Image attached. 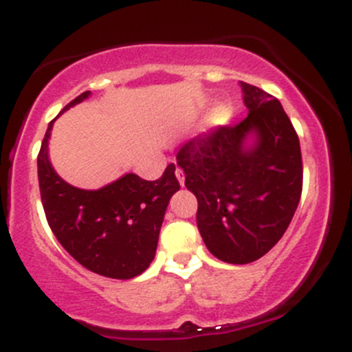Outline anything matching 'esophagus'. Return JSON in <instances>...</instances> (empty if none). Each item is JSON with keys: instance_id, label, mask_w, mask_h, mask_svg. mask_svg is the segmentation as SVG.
Masks as SVG:
<instances>
[{"instance_id": "1", "label": "esophagus", "mask_w": 352, "mask_h": 352, "mask_svg": "<svg viewBox=\"0 0 352 352\" xmlns=\"http://www.w3.org/2000/svg\"><path fill=\"white\" fill-rule=\"evenodd\" d=\"M175 177H177V180H179V184L182 185V187H184V185H185V173H184V170H182L180 167H177Z\"/></svg>"}]
</instances>
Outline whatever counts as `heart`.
Instances as JSON below:
<instances>
[{
  "label": "heart",
  "mask_w": 352,
  "mask_h": 352,
  "mask_svg": "<svg viewBox=\"0 0 352 352\" xmlns=\"http://www.w3.org/2000/svg\"><path fill=\"white\" fill-rule=\"evenodd\" d=\"M233 116V106L230 100H217L210 111L205 114L204 119V131L212 132V131H218V129L225 127L230 120H232Z\"/></svg>",
  "instance_id": "obj_1"
}]
</instances>
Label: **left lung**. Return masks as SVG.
I'll return each instance as SVG.
<instances>
[{
	"instance_id": "left-lung-1",
	"label": "left lung",
	"mask_w": 352,
	"mask_h": 352,
	"mask_svg": "<svg viewBox=\"0 0 352 352\" xmlns=\"http://www.w3.org/2000/svg\"><path fill=\"white\" fill-rule=\"evenodd\" d=\"M248 117L195 137L177 153L199 201L197 227L208 252L232 265L266 254L285 235L300 204V139L280 100L240 82Z\"/></svg>"
}]
</instances>
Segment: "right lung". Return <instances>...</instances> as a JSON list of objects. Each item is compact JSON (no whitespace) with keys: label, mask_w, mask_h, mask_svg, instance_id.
Segmentation results:
<instances>
[{"label":"right lung","mask_w":352,"mask_h":352,"mask_svg":"<svg viewBox=\"0 0 352 352\" xmlns=\"http://www.w3.org/2000/svg\"><path fill=\"white\" fill-rule=\"evenodd\" d=\"M89 96L91 91L82 92L60 114ZM54 120L47 125L38 155L41 201L52 233L89 272L114 280L139 276L155 256L165 210L180 188L175 165H168L153 182L125 173L102 188H78L60 179L50 162Z\"/></svg>","instance_id":"add662e5"}]
</instances>
